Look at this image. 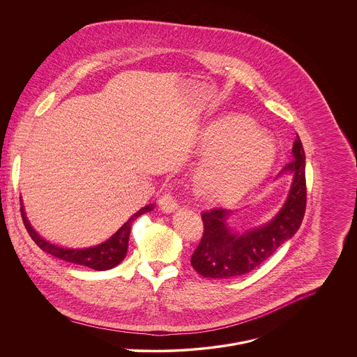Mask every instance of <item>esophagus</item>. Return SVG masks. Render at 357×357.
<instances>
[{
    "label": "esophagus",
    "mask_w": 357,
    "mask_h": 357,
    "mask_svg": "<svg viewBox=\"0 0 357 357\" xmlns=\"http://www.w3.org/2000/svg\"><path fill=\"white\" fill-rule=\"evenodd\" d=\"M160 207H161L163 213H173L178 208V204H177V200H176L173 194L166 192L160 199Z\"/></svg>",
    "instance_id": "esophagus-1"
}]
</instances>
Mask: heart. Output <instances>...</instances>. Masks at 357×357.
Listing matches in <instances>:
<instances>
[{"instance_id": "b5f03b06", "label": "heart", "mask_w": 357, "mask_h": 357, "mask_svg": "<svg viewBox=\"0 0 357 357\" xmlns=\"http://www.w3.org/2000/svg\"><path fill=\"white\" fill-rule=\"evenodd\" d=\"M200 147L210 155L197 169L196 187L225 202L252 190L270 170L275 154L273 143L244 120L206 130Z\"/></svg>"}]
</instances>
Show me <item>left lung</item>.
I'll use <instances>...</instances> for the list:
<instances>
[{
    "instance_id": "left-lung-1",
    "label": "left lung",
    "mask_w": 357,
    "mask_h": 357,
    "mask_svg": "<svg viewBox=\"0 0 357 357\" xmlns=\"http://www.w3.org/2000/svg\"><path fill=\"white\" fill-rule=\"evenodd\" d=\"M285 173H292L291 191L281 210L266 224L234 230L227 222L230 210L211 208L202 213L204 230L191 257V264L200 275L218 280L244 275L292 238L301 225L307 204L305 154L298 135L293 143L292 161L277 177Z\"/></svg>"
}]
</instances>
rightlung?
<instances>
[{
    "instance_id": "right-lung-1",
    "label": "right lung",
    "mask_w": 357,
    "mask_h": 357,
    "mask_svg": "<svg viewBox=\"0 0 357 357\" xmlns=\"http://www.w3.org/2000/svg\"><path fill=\"white\" fill-rule=\"evenodd\" d=\"M153 208H154V204L144 206L137 213H135L130 220L120 227L109 240H106L98 245H94V247H90V248H63V247H59V245H54V244L46 241L43 237H40L33 230V227H31V224L29 222V220L26 217L23 206H22L20 211H22V218H23L24 227L35 241V244L40 250H43L45 252H47L59 259L76 263L80 266H86L93 270H97V271H102V270L113 268L123 261L127 255V251H128V240H130L132 222L142 214L153 211Z\"/></svg>"
}]
</instances>
